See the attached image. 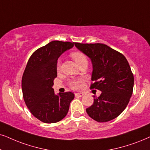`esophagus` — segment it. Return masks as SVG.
Instances as JSON below:
<instances>
[{
	"label": "esophagus",
	"mask_w": 150,
	"mask_h": 150,
	"mask_svg": "<svg viewBox=\"0 0 150 150\" xmlns=\"http://www.w3.org/2000/svg\"><path fill=\"white\" fill-rule=\"evenodd\" d=\"M75 97H77V98L82 97L83 93H75Z\"/></svg>",
	"instance_id": "esophagus-1"
}]
</instances>
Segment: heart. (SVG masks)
<instances>
[{
	"label": "heart",
	"instance_id": "heart-1",
	"mask_svg": "<svg viewBox=\"0 0 150 150\" xmlns=\"http://www.w3.org/2000/svg\"><path fill=\"white\" fill-rule=\"evenodd\" d=\"M71 57L75 60L77 65L80 64L81 62L87 61L86 57L83 52H79V51H75L71 53ZM61 68V62L60 60H58L57 62V70L59 71ZM83 81H84V79L83 78H79L76 79H72L69 81V86L71 87L73 90H78L82 86Z\"/></svg>",
	"mask_w": 150,
	"mask_h": 150
}]
</instances>
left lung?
Here are the masks:
<instances>
[{
	"label": "left lung",
	"mask_w": 150,
	"mask_h": 150,
	"mask_svg": "<svg viewBox=\"0 0 150 150\" xmlns=\"http://www.w3.org/2000/svg\"><path fill=\"white\" fill-rule=\"evenodd\" d=\"M75 46L91 59V89L102 91L86 109L88 115L100 122H108L124 111L133 93L134 75L122 53L103 43H75Z\"/></svg>",
	"instance_id": "1"
}]
</instances>
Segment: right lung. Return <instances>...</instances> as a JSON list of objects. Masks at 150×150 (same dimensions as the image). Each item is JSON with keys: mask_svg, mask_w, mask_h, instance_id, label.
<instances>
[{"mask_svg": "<svg viewBox=\"0 0 150 150\" xmlns=\"http://www.w3.org/2000/svg\"><path fill=\"white\" fill-rule=\"evenodd\" d=\"M74 42L53 41L33 53L22 77L25 103L35 117L45 123L57 122L67 115L73 93L54 94L52 85L57 77V62Z\"/></svg>", "mask_w": 150, "mask_h": 150, "instance_id": "add662e5", "label": "right lung"}]
</instances>
